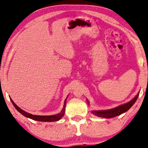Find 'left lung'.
Segmentation results:
<instances>
[{"mask_svg":"<svg viewBox=\"0 0 148 148\" xmlns=\"http://www.w3.org/2000/svg\"><path fill=\"white\" fill-rule=\"evenodd\" d=\"M139 93L136 94V96L134 98L130 101V102H127L126 104H121V105L117 106V107L111 108V109L108 110H104V111H92L93 115L98 116V117H103V118H111V117H116V116L121 115V114L125 113L127 111H128L131 106L135 103L136 100H137L138 96H139ZM89 104V102H88Z\"/></svg>","mask_w":148,"mask_h":148,"instance_id":"obj_1","label":"left lung"}]
</instances>
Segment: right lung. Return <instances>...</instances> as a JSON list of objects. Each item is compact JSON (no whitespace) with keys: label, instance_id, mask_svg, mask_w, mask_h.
<instances>
[{"label":"right lung","instance_id":"1","mask_svg":"<svg viewBox=\"0 0 148 148\" xmlns=\"http://www.w3.org/2000/svg\"><path fill=\"white\" fill-rule=\"evenodd\" d=\"M10 100L12 101L13 105H14V107L16 108L17 111L20 112L22 115L25 116V117H28V118L32 119L33 120H36L39 121H48V122H50V121H56L59 120V119H61V117L64 115V113H65V104H66V99L65 100L64 105H63V108L62 111H61V113L56 114V115H32V114L28 113L27 112H25L22 109H21V108L18 107V106L14 103V101L12 100V98H10Z\"/></svg>","mask_w":148,"mask_h":148}]
</instances>
